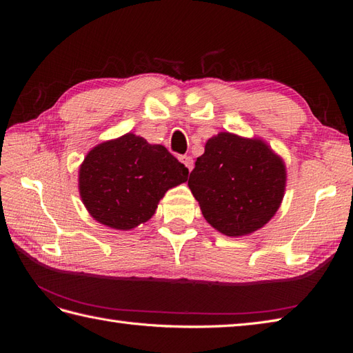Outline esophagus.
<instances>
[{
  "label": "esophagus",
  "mask_w": 353,
  "mask_h": 353,
  "mask_svg": "<svg viewBox=\"0 0 353 353\" xmlns=\"http://www.w3.org/2000/svg\"><path fill=\"white\" fill-rule=\"evenodd\" d=\"M179 160H181V162H183V163L187 166V169H188V170L193 169V166H194L193 157H190V156H181V157H179Z\"/></svg>",
  "instance_id": "obj_1"
}]
</instances>
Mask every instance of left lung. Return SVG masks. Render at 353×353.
Here are the masks:
<instances>
[{"label": "left lung", "mask_w": 353, "mask_h": 353, "mask_svg": "<svg viewBox=\"0 0 353 353\" xmlns=\"http://www.w3.org/2000/svg\"><path fill=\"white\" fill-rule=\"evenodd\" d=\"M188 187L213 228L230 237L245 236L279 210L285 166L262 140L221 132L197 157Z\"/></svg>", "instance_id": "1"}]
</instances>
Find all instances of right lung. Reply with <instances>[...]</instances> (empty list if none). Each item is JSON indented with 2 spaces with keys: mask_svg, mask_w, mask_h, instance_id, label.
Returning a JSON list of instances; mask_svg holds the SVG:
<instances>
[{
  "mask_svg": "<svg viewBox=\"0 0 353 353\" xmlns=\"http://www.w3.org/2000/svg\"><path fill=\"white\" fill-rule=\"evenodd\" d=\"M187 178L188 169L163 145L130 132L87 154L79 193L95 221L126 231L150 219L166 191Z\"/></svg>",
  "mask_w": 353,
  "mask_h": 353,
  "instance_id": "obj_1",
  "label": "right lung"
}]
</instances>
